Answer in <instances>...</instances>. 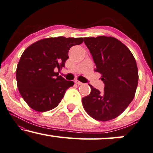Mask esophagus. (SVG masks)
Instances as JSON below:
<instances>
[{"instance_id":"1","label":"esophagus","mask_w":153,"mask_h":153,"mask_svg":"<svg viewBox=\"0 0 153 153\" xmlns=\"http://www.w3.org/2000/svg\"><path fill=\"white\" fill-rule=\"evenodd\" d=\"M75 83H76L77 85H81L83 84L82 82L78 81V80H75Z\"/></svg>"}]
</instances>
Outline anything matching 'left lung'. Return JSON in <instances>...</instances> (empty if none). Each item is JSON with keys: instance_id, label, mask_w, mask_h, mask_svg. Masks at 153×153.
Returning <instances> with one entry per match:
<instances>
[{"instance_id": "8db88e82", "label": "left lung", "mask_w": 153, "mask_h": 153, "mask_svg": "<svg viewBox=\"0 0 153 153\" xmlns=\"http://www.w3.org/2000/svg\"><path fill=\"white\" fill-rule=\"evenodd\" d=\"M105 84L100 92L90 85L91 92L82 97L85 110L99 121L119 116L135 96L138 82V70L132 53L122 42L113 37L84 38Z\"/></svg>"}]
</instances>
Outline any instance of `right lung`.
Masks as SVG:
<instances>
[{"label":"right lung","instance_id":"add662e5","mask_svg":"<svg viewBox=\"0 0 153 153\" xmlns=\"http://www.w3.org/2000/svg\"><path fill=\"white\" fill-rule=\"evenodd\" d=\"M82 42V38H44L25 50L16 69V80L22 97L32 109L38 112L53 109L66 90L74 85L56 70L65 66L70 48Z\"/></svg>","mask_w":153,"mask_h":153}]
</instances>
